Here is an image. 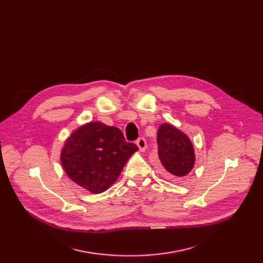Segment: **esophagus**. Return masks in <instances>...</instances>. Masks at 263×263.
<instances>
[{
    "label": "esophagus",
    "mask_w": 263,
    "mask_h": 263,
    "mask_svg": "<svg viewBox=\"0 0 263 263\" xmlns=\"http://www.w3.org/2000/svg\"><path fill=\"white\" fill-rule=\"evenodd\" d=\"M136 145H137V147H138V149H139V151H145L146 150V148H147V142H146V139L144 138V137H140V138H138L137 140H136Z\"/></svg>",
    "instance_id": "34e87169"
}]
</instances>
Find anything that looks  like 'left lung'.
<instances>
[{
  "instance_id": "obj_1",
  "label": "left lung",
  "mask_w": 263,
  "mask_h": 263,
  "mask_svg": "<svg viewBox=\"0 0 263 263\" xmlns=\"http://www.w3.org/2000/svg\"><path fill=\"white\" fill-rule=\"evenodd\" d=\"M158 156L166 172L181 177L193 169L194 148L189 137L169 124H162L157 132Z\"/></svg>"
}]
</instances>
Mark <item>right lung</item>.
Masks as SVG:
<instances>
[{
  "mask_svg": "<svg viewBox=\"0 0 263 263\" xmlns=\"http://www.w3.org/2000/svg\"><path fill=\"white\" fill-rule=\"evenodd\" d=\"M138 150L118 128L101 122L76 130L65 142L61 160L76 183L98 194L115 182L129 157Z\"/></svg>",
  "mask_w": 263,
  "mask_h": 263,
  "instance_id": "1",
  "label": "right lung"
}]
</instances>
